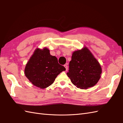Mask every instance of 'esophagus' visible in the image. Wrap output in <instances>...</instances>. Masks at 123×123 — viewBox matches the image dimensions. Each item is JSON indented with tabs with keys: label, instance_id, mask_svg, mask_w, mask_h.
<instances>
[{
	"label": "esophagus",
	"instance_id": "obj_1",
	"mask_svg": "<svg viewBox=\"0 0 123 123\" xmlns=\"http://www.w3.org/2000/svg\"><path fill=\"white\" fill-rule=\"evenodd\" d=\"M64 66L65 68V70H66V71H67L68 70V65H66V64H65V65H64Z\"/></svg>",
	"mask_w": 123,
	"mask_h": 123
}]
</instances>
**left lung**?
<instances>
[{
    "instance_id": "8db88e82",
    "label": "left lung",
    "mask_w": 123,
    "mask_h": 123,
    "mask_svg": "<svg viewBox=\"0 0 123 123\" xmlns=\"http://www.w3.org/2000/svg\"><path fill=\"white\" fill-rule=\"evenodd\" d=\"M102 70L98 61L86 47L73 53L67 75L77 87L87 89L99 81Z\"/></svg>"
}]
</instances>
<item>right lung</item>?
Listing matches in <instances>:
<instances>
[{
  "label": "right lung",
  "mask_w": 123,
  "mask_h": 123,
  "mask_svg": "<svg viewBox=\"0 0 123 123\" xmlns=\"http://www.w3.org/2000/svg\"><path fill=\"white\" fill-rule=\"evenodd\" d=\"M65 68L58 63L57 57L50 55L49 50L37 48L26 64V77L33 85L40 89L51 85L60 73Z\"/></svg>",
  "instance_id": "obj_1"
}]
</instances>
